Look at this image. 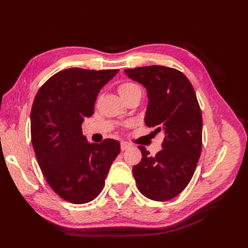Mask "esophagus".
<instances>
[{
	"instance_id": "esophagus-1",
	"label": "esophagus",
	"mask_w": 248,
	"mask_h": 248,
	"mask_svg": "<svg viewBox=\"0 0 248 248\" xmlns=\"http://www.w3.org/2000/svg\"><path fill=\"white\" fill-rule=\"evenodd\" d=\"M130 148V145L127 144V142H121V150L122 151H125V150L129 149Z\"/></svg>"
}]
</instances>
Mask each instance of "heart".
<instances>
[{"mask_svg": "<svg viewBox=\"0 0 248 248\" xmlns=\"http://www.w3.org/2000/svg\"><path fill=\"white\" fill-rule=\"evenodd\" d=\"M140 89V87L136 84H132V82H124L121 86L119 87V93L121 96H125L127 94H129L133 92L134 90Z\"/></svg>", "mask_w": 248, "mask_h": 248, "instance_id": "obj_1", "label": "heart"}]
</instances>
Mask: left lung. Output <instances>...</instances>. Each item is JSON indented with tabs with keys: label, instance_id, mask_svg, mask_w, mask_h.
<instances>
[{
	"label": "left lung",
	"instance_id": "left-lung-1",
	"mask_svg": "<svg viewBox=\"0 0 248 248\" xmlns=\"http://www.w3.org/2000/svg\"><path fill=\"white\" fill-rule=\"evenodd\" d=\"M125 74L147 90L145 123L162 131V150L150 156L139 146L142 158L132 169L138 188L150 200L164 202L188 185L202 151V112L190 81L166 66L125 69Z\"/></svg>",
	"mask_w": 248,
	"mask_h": 248
}]
</instances>
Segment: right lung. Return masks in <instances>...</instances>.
Instances as JSON below:
<instances>
[{"label": "right lung", "instance_id": "right-lung-1", "mask_svg": "<svg viewBox=\"0 0 248 248\" xmlns=\"http://www.w3.org/2000/svg\"><path fill=\"white\" fill-rule=\"evenodd\" d=\"M115 70L69 68L56 73L37 92L31 110L36 158L48 185L73 204L93 201L101 192L120 142H89L81 124L94 112L96 98Z\"/></svg>", "mask_w": 248, "mask_h": 248}]
</instances>
